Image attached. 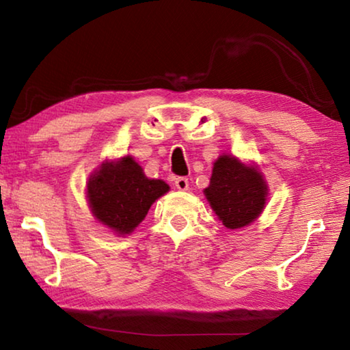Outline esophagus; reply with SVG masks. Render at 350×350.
I'll return each mask as SVG.
<instances>
[{"mask_svg":"<svg viewBox=\"0 0 350 350\" xmlns=\"http://www.w3.org/2000/svg\"><path fill=\"white\" fill-rule=\"evenodd\" d=\"M174 185H176L177 189H180V191H187L189 183H188L187 177H177V179L174 180Z\"/></svg>","mask_w":350,"mask_h":350,"instance_id":"1","label":"esophagus"}]
</instances>
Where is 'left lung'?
Here are the masks:
<instances>
[{
	"label": "left lung",
	"instance_id": "obj_1",
	"mask_svg": "<svg viewBox=\"0 0 350 350\" xmlns=\"http://www.w3.org/2000/svg\"><path fill=\"white\" fill-rule=\"evenodd\" d=\"M204 194L219 221L236 230L247 227L260 216L267 202L269 187L258 165L222 154L213 163L210 185Z\"/></svg>",
	"mask_w": 350,
	"mask_h": 350
}]
</instances>
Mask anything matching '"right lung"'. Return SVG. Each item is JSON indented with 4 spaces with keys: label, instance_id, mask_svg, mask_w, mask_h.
I'll return each mask as SVG.
<instances>
[{
    "label": "right lung",
    "instance_id": "add662e5",
    "mask_svg": "<svg viewBox=\"0 0 350 350\" xmlns=\"http://www.w3.org/2000/svg\"><path fill=\"white\" fill-rule=\"evenodd\" d=\"M168 191V183L146 177L131 156L105 161L86 183L92 216L117 236L131 234L151 205Z\"/></svg>",
    "mask_w": 350,
    "mask_h": 350
}]
</instances>
